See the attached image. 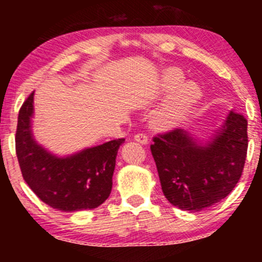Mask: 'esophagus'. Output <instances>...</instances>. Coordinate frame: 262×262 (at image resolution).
Returning <instances> with one entry per match:
<instances>
[{
  "label": "esophagus",
  "instance_id": "1",
  "mask_svg": "<svg viewBox=\"0 0 262 262\" xmlns=\"http://www.w3.org/2000/svg\"><path fill=\"white\" fill-rule=\"evenodd\" d=\"M134 140L138 141L139 144L145 145V144L148 143V137H146V134H144V133H138L134 135Z\"/></svg>",
  "mask_w": 262,
  "mask_h": 262
}]
</instances>
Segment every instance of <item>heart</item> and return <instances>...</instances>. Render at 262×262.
Returning a JSON list of instances; mask_svg holds the SVG:
<instances>
[{
	"mask_svg": "<svg viewBox=\"0 0 262 262\" xmlns=\"http://www.w3.org/2000/svg\"><path fill=\"white\" fill-rule=\"evenodd\" d=\"M185 74L179 68H169L161 74L159 92H171L154 117L156 127L175 128L187 118L200 101L202 91L193 81H183Z\"/></svg>",
	"mask_w": 262,
	"mask_h": 262,
	"instance_id": "1",
	"label": "heart"
}]
</instances>
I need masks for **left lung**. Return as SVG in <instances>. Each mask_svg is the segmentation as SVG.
<instances>
[{
  "mask_svg": "<svg viewBox=\"0 0 262 262\" xmlns=\"http://www.w3.org/2000/svg\"><path fill=\"white\" fill-rule=\"evenodd\" d=\"M165 197L180 209L198 212L218 203L242 177L248 152V121L231 111L208 145L200 146L175 128L150 145Z\"/></svg>",
  "mask_w": 262,
  "mask_h": 262,
  "instance_id": "1",
  "label": "left lung"
}]
</instances>
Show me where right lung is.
Masks as SVG:
<instances>
[{"instance_id":"add662e5","label":"right lung","mask_w":262,"mask_h":262,"mask_svg":"<svg viewBox=\"0 0 262 262\" xmlns=\"http://www.w3.org/2000/svg\"><path fill=\"white\" fill-rule=\"evenodd\" d=\"M33 96L27 97L18 113L16 154L27 185L52 208L74 212L93 209L107 200L119 146L124 138L60 159L39 146L32 137Z\"/></svg>"}]
</instances>
